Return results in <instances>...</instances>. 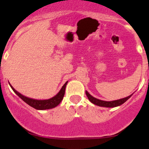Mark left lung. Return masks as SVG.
Segmentation results:
<instances>
[{
    "mask_svg": "<svg viewBox=\"0 0 149 149\" xmlns=\"http://www.w3.org/2000/svg\"><path fill=\"white\" fill-rule=\"evenodd\" d=\"M85 93H86V95H87V97H88V100H90L92 104L99 106V107H109V108L116 107H118V106H120L121 104L125 103V102L126 101L128 100V99L130 98L132 95H131L127 97H125V98L120 99V100L111 101V102H107V101H102V100H98V99H97V98H95V97H92V95H90V94L88 93V91L85 92Z\"/></svg>",
    "mask_w": 149,
    "mask_h": 149,
    "instance_id": "8db88e82",
    "label": "left lung"
}]
</instances>
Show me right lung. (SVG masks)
<instances>
[{
	"mask_svg": "<svg viewBox=\"0 0 149 149\" xmlns=\"http://www.w3.org/2000/svg\"><path fill=\"white\" fill-rule=\"evenodd\" d=\"M67 83L68 81L65 83V84L63 85L62 88H61L60 90V91L57 93V95H56L55 96L52 97V98L49 99V100H33V99H31L29 98V97L24 96L22 94H20L19 92L16 91L11 85L10 84V87H11V88L13 89V91L15 92V93H16L17 95L18 96L27 104H29V105L31 106V107L34 108V109H38V110H45V109H49L56 107L57 106H58L60 104L61 100L64 98L65 94V89H66V86Z\"/></svg>",
	"mask_w": 149,
	"mask_h": 149,
	"instance_id": "right-lung-1",
	"label": "right lung"
}]
</instances>
